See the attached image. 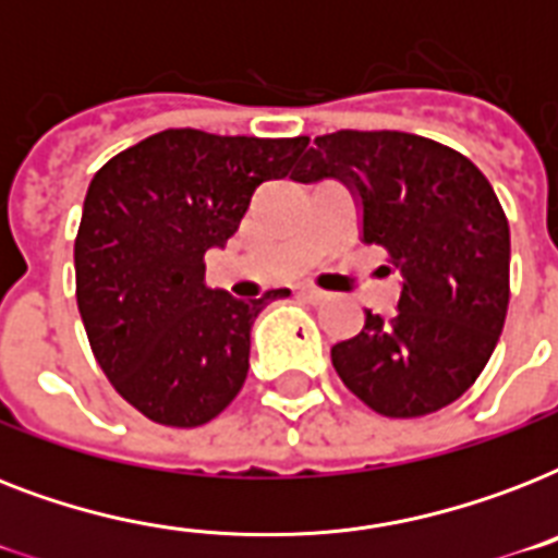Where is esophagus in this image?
<instances>
[{
  "mask_svg": "<svg viewBox=\"0 0 558 558\" xmlns=\"http://www.w3.org/2000/svg\"><path fill=\"white\" fill-rule=\"evenodd\" d=\"M301 295L306 298V301H313V304H322V301H327V292H322V289L315 287H301Z\"/></svg>",
  "mask_w": 558,
  "mask_h": 558,
  "instance_id": "34e87169",
  "label": "esophagus"
}]
</instances>
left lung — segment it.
<instances>
[{
    "mask_svg": "<svg viewBox=\"0 0 558 558\" xmlns=\"http://www.w3.org/2000/svg\"><path fill=\"white\" fill-rule=\"evenodd\" d=\"M295 182L339 179L362 208V243L402 275L397 315L365 313L330 350L341 381L381 416H425L463 397L493 356L510 304V226L481 170L397 130L318 135Z\"/></svg>",
    "mask_w": 558,
    "mask_h": 558,
    "instance_id": "obj_1",
    "label": "left lung"
}]
</instances>
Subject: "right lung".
I'll return each mask as SVG.
<instances>
[{"mask_svg": "<svg viewBox=\"0 0 558 558\" xmlns=\"http://www.w3.org/2000/svg\"><path fill=\"white\" fill-rule=\"evenodd\" d=\"M306 144L165 130L92 179L74 240L77 310L100 371L153 423L205 425L243 388L254 318L289 289L254 301L208 289L205 252Z\"/></svg>", "mask_w": 558, "mask_h": 558, "instance_id": "1", "label": "right lung"}]
</instances>
